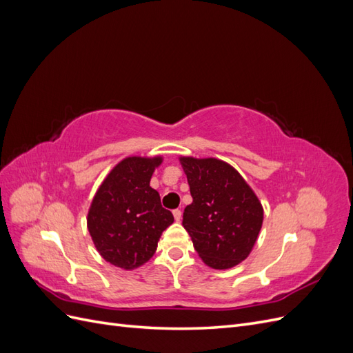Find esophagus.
Masks as SVG:
<instances>
[{
  "instance_id": "obj_1",
  "label": "esophagus",
  "mask_w": 353,
  "mask_h": 353,
  "mask_svg": "<svg viewBox=\"0 0 353 353\" xmlns=\"http://www.w3.org/2000/svg\"><path fill=\"white\" fill-rule=\"evenodd\" d=\"M174 218H175L176 222H179L181 218H183V212H181L179 209H175V210H174Z\"/></svg>"
}]
</instances>
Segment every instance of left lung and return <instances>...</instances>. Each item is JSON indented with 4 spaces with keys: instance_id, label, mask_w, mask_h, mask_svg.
<instances>
[{
    "instance_id": "8db88e82",
    "label": "left lung",
    "mask_w": 353,
    "mask_h": 353,
    "mask_svg": "<svg viewBox=\"0 0 353 353\" xmlns=\"http://www.w3.org/2000/svg\"><path fill=\"white\" fill-rule=\"evenodd\" d=\"M193 203L183 225L201 261L228 270L250 254L263 222V208L244 178L223 160L179 157Z\"/></svg>"
}]
</instances>
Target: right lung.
Listing matches in <instances>:
<instances>
[{
	"mask_svg": "<svg viewBox=\"0 0 353 353\" xmlns=\"http://www.w3.org/2000/svg\"><path fill=\"white\" fill-rule=\"evenodd\" d=\"M162 157H125L104 178L87 216V227L101 258L117 268L135 270L152 258L174 215L162 208L150 187Z\"/></svg>",
	"mask_w": 353,
	"mask_h": 353,
	"instance_id": "right-lung-1",
	"label": "right lung"
}]
</instances>
